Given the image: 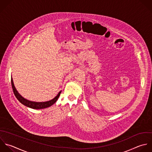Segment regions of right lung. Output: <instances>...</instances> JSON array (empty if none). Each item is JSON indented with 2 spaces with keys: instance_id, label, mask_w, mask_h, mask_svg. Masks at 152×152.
Returning a JSON list of instances; mask_svg holds the SVG:
<instances>
[{
  "instance_id": "obj_1",
  "label": "right lung",
  "mask_w": 152,
  "mask_h": 152,
  "mask_svg": "<svg viewBox=\"0 0 152 152\" xmlns=\"http://www.w3.org/2000/svg\"><path fill=\"white\" fill-rule=\"evenodd\" d=\"M11 84H12V90L13 92L14 93L15 96H16V98H17V99L23 105L29 107L31 108L32 109H43V108H45L47 107H49L50 106H51L52 105H53L58 99L61 92H60L58 95L52 100L49 101H47V102H32L30 101H28L27 99H25V98H23L22 96H21L20 95V94L18 92V91L16 90L15 86L13 85V80L12 78H11Z\"/></svg>"
}]
</instances>
